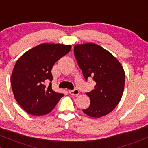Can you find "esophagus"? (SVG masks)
<instances>
[{
    "mask_svg": "<svg viewBox=\"0 0 148 148\" xmlns=\"http://www.w3.org/2000/svg\"><path fill=\"white\" fill-rule=\"evenodd\" d=\"M69 92L70 94L72 95V96H78V95L79 94V90L77 89H74V90H69Z\"/></svg>",
    "mask_w": 148,
    "mask_h": 148,
    "instance_id": "34e87169",
    "label": "esophagus"
}]
</instances>
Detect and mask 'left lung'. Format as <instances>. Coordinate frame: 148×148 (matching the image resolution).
<instances>
[{"label":"left lung","mask_w":148,"mask_h":148,"mask_svg":"<svg viewBox=\"0 0 148 148\" xmlns=\"http://www.w3.org/2000/svg\"><path fill=\"white\" fill-rule=\"evenodd\" d=\"M74 52L85 79L92 77L96 82L94 90L86 93L90 104L82 111L91 118L107 115L119 103L123 93L122 65L109 51L93 43L74 45Z\"/></svg>","instance_id":"1"}]
</instances>
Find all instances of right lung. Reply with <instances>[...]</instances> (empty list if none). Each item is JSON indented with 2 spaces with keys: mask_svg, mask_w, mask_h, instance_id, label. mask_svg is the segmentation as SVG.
I'll use <instances>...</instances> for the list:
<instances>
[{
  "mask_svg": "<svg viewBox=\"0 0 148 148\" xmlns=\"http://www.w3.org/2000/svg\"><path fill=\"white\" fill-rule=\"evenodd\" d=\"M70 45L44 43L25 52L16 62L11 85L14 96L20 107L28 114L45 115L50 112L63 96L52 90V67L59 59L70 52Z\"/></svg>",
  "mask_w": 148,
  "mask_h": 148,
  "instance_id": "obj_1",
  "label": "right lung"
}]
</instances>
